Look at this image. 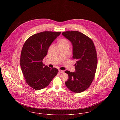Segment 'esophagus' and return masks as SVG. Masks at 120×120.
<instances>
[{
  "label": "esophagus",
  "mask_w": 120,
  "mask_h": 120,
  "mask_svg": "<svg viewBox=\"0 0 120 120\" xmlns=\"http://www.w3.org/2000/svg\"><path fill=\"white\" fill-rule=\"evenodd\" d=\"M59 73H63L64 72V71L59 70Z\"/></svg>",
  "instance_id": "esophagus-1"
}]
</instances>
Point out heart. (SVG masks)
Masks as SVG:
<instances>
[{
    "label": "heart",
    "instance_id": "heart-1",
    "mask_svg": "<svg viewBox=\"0 0 120 120\" xmlns=\"http://www.w3.org/2000/svg\"><path fill=\"white\" fill-rule=\"evenodd\" d=\"M69 45L68 41L66 39H62L59 42V45Z\"/></svg>",
    "mask_w": 120,
    "mask_h": 120
}]
</instances>
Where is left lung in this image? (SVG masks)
Segmentation results:
<instances>
[{"label":"left lung","mask_w":120,"mask_h":120,"mask_svg":"<svg viewBox=\"0 0 120 120\" xmlns=\"http://www.w3.org/2000/svg\"><path fill=\"white\" fill-rule=\"evenodd\" d=\"M62 34L71 42L72 58L76 60L75 72L65 71L69 76L65 84L71 91L81 93L90 86L95 76L98 63L95 47L90 38L78 31H65Z\"/></svg>","instance_id":"obj_1"}]
</instances>
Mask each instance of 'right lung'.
I'll return each mask as SVG.
<instances>
[{
	"mask_svg": "<svg viewBox=\"0 0 120 120\" xmlns=\"http://www.w3.org/2000/svg\"><path fill=\"white\" fill-rule=\"evenodd\" d=\"M61 32L44 31L33 34L26 41L22 50L20 66L26 81L34 90L48 86L57 75L58 70L45 66L42 61L52 43Z\"/></svg>",
	"mask_w": 120,
	"mask_h": 120,
	"instance_id": "obj_1",
	"label": "right lung"
}]
</instances>
